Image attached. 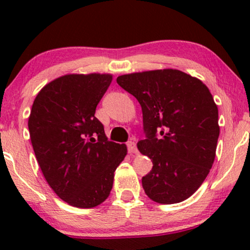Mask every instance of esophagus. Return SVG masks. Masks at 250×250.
Masks as SVG:
<instances>
[{"label": "esophagus", "instance_id": "1", "mask_svg": "<svg viewBox=\"0 0 250 250\" xmlns=\"http://www.w3.org/2000/svg\"><path fill=\"white\" fill-rule=\"evenodd\" d=\"M127 148H128V151L130 154H136L137 153V148H136V143L134 141H129L127 142Z\"/></svg>", "mask_w": 250, "mask_h": 250}]
</instances>
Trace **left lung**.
Listing matches in <instances>:
<instances>
[{
	"label": "left lung",
	"mask_w": 250,
	"mask_h": 250,
	"mask_svg": "<svg viewBox=\"0 0 250 250\" xmlns=\"http://www.w3.org/2000/svg\"><path fill=\"white\" fill-rule=\"evenodd\" d=\"M117 83L142 107L146 139L137 143L153 168L142 177L149 199L163 205L187 200L214 163L219 110L209 89L176 69L134 73Z\"/></svg>",
	"instance_id": "8db88e82"
}]
</instances>
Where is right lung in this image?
Here are the masks:
<instances>
[{
    "label": "right lung",
    "instance_id": "obj_1",
    "mask_svg": "<svg viewBox=\"0 0 250 250\" xmlns=\"http://www.w3.org/2000/svg\"><path fill=\"white\" fill-rule=\"evenodd\" d=\"M113 76L64 75L37 94L28 128L43 176L57 196L77 208L101 205L127 147L108 141L95 110Z\"/></svg>",
    "mask_w": 250,
    "mask_h": 250
}]
</instances>
